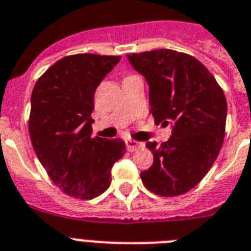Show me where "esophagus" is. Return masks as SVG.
Wrapping results in <instances>:
<instances>
[{
	"label": "esophagus",
	"mask_w": 251,
	"mask_h": 251,
	"mask_svg": "<svg viewBox=\"0 0 251 251\" xmlns=\"http://www.w3.org/2000/svg\"><path fill=\"white\" fill-rule=\"evenodd\" d=\"M126 146H127V150L128 151H136L137 149L140 148H144V144L142 142H138V141H134V140H126Z\"/></svg>",
	"instance_id": "34e87169"
}]
</instances>
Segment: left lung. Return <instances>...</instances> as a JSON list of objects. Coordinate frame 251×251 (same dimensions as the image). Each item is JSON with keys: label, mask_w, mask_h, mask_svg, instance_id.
<instances>
[{"label": "left lung", "mask_w": 251, "mask_h": 251, "mask_svg": "<svg viewBox=\"0 0 251 251\" xmlns=\"http://www.w3.org/2000/svg\"><path fill=\"white\" fill-rule=\"evenodd\" d=\"M127 57L150 87L155 123L173 124L167 142H146L154 163L141 173L142 183L156 195H183L205 177L222 148L225 92L213 74L187 53L160 49Z\"/></svg>", "instance_id": "8db88e82"}]
</instances>
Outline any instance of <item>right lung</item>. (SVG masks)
Returning a JSON list of instances; mask_svg holds the SVG:
<instances>
[{
    "label": "right lung",
    "instance_id": "obj_1",
    "mask_svg": "<svg viewBox=\"0 0 251 251\" xmlns=\"http://www.w3.org/2000/svg\"><path fill=\"white\" fill-rule=\"evenodd\" d=\"M122 56L76 53L56 61L33 88L29 136L51 181L66 195L91 200L110 186L126 154L121 138L91 137L93 96Z\"/></svg>",
    "mask_w": 251,
    "mask_h": 251
}]
</instances>
